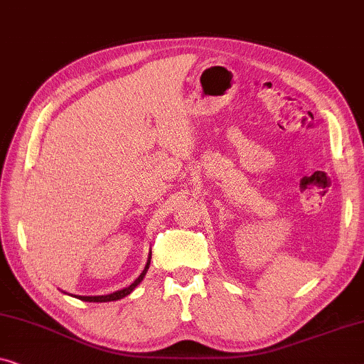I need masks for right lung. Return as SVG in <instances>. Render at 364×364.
I'll list each match as a JSON object with an SVG mask.
<instances>
[{"instance_id":"obj_1","label":"right lung","mask_w":364,"mask_h":364,"mask_svg":"<svg viewBox=\"0 0 364 364\" xmlns=\"http://www.w3.org/2000/svg\"><path fill=\"white\" fill-rule=\"evenodd\" d=\"M151 255H152V252H149L147 263H146V267H144V270H142L141 275H139V277L136 278V280H134V283H131V285L126 287V288H122V290L114 291V293H111V295H97V296H81V295H71V293H68V295L77 298V300L89 301V303H104V301H116V300H121V298L131 295V293L134 291V288H136V287L139 285V283H141V282L144 280V277H146V273H147V270H149V265H151ZM63 293H66V291H63Z\"/></svg>"}]
</instances>
